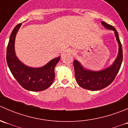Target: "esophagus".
<instances>
[{"instance_id":"esophagus-1","label":"esophagus","mask_w":128,"mask_h":128,"mask_svg":"<svg viewBox=\"0 0 128 128\" xmlns=\"http://www.w3.org/2000/svg\"><path fill=\"white\" fill-rule=\"evenodd\" d=\"M70 53H71V54H74L75 53V51H72V50H70Z\"/></svg>"}]
</instances>
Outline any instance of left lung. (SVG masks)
I'll use <instances>...</instances> for the list:
<instances>
[{
  "instance_id": "1",
  "label": "left lung",
  "mask_w": 128,
  "mask_h": 128,
  "mask_svg": "<svg viewBox=\"0 0 128 128\" xmlns=\"http://www.w3.org/2000/svg\"><path fill=\"white\" fill-rule=\"evenodd\" d=\"M101 24L107 29L114 32L115 36L119 44V52L114 63L111 66L100 71H93L84 69L77 60L74 61L75 77L78 86L82 88L90 90L103 89L113 82L119 72L122 60V49L116 30L112 25L102 22Z\"/></svg>"
}]
</instances>
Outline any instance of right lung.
<instances>
[{
    "label": "right lung",
    "mask_w": 128,
    "mask_h": 128,
    "mask_svg": "<svg viewBox=\"0 0 128 128\" xmlns=\"http://www.w3.org/2000/svg\"><path fill=\"white\" fill-rule=\"evenodd\" d=\"M18 24L10 36L7 49V62L12 74L19 84L26 90L33 92L42 91L51 86L55 77L54 68L60 57L53 59L42 68H33L20 62L15 55L14 50L15 36L21 26Z\"/></svg>",
    "instance_id": "1"
}]
</instances>
